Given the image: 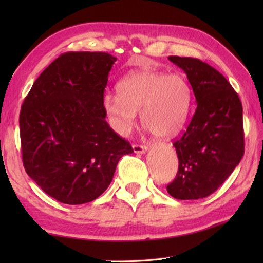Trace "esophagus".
<instances>
[{
  "mask_svg": "<svg viewBox=\"0 0 263 263\" xmlns=\"http://www.w3.org/2000/svg\"><path fill=\"white\" fill-rule=\"evenodd\" d=\"M148 147L142 146V144H133V152L136 154H144L147 152Z\"/></svg>",
  "mask_w": 263,
  "mask_h": 263,
  "instance_id": "obj_1",
  "label": "esophagus"
}]
</instances>
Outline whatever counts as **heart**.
<instances>
[{"mask_svg":"<svg viewBox=\"0 0 263 263\" xmlns=\"http://www.w3.org/2000/svg\"><path fill=\"white\" fill-rule=\"evenodd\" d=\"M117 91L105 93L103 108L111 128L122 137L136 126L138 111L143 126L157 138L176 135L187 119L191 91L180 74L135 71L119 82Z\"/></svg>","mask_w":263,"mask_h":263,"instance_id":"1","label":"heart"}]
</instances>
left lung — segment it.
<instances>
[{
  "label": "left lung",
  "instance_id": "1",
  "mask_svg": "<svg viewBox=\"0 0 263 263\" xmlns=\"http://www.w3.org/2000/svg\"><path fill=\"white\" fill-rule=\"evenodd\" d=\"M186 73L197 108L184 135L173 143L178 157L175 180L167 192L180 200L214 193L244 155L243 108L226 78L202 61L170 57Z\"/></svg>",
  "mask_w": 263,
  "mask_h": 263
}]
</instances>
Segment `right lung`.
Listing matches in <instances>:
<instances>
[{
	"mask_svg": "<svg viewBox=\"0 0 263 263\" xmlns=\"http://www.w3.org/2000/svg\"><path fill=\"white\" fill-rule=\"evenodd\" d=\"M116 58L62 54L33 82L21 106L22 163L32 181L66 204L97 199L131 144L105 121L104 90Z\"/></svg>",
	"mask_w": 263,
	"mask_h": 263,
	"instance_id": "right-lung-1",
	"label": "right lung"
}]
</instances>
